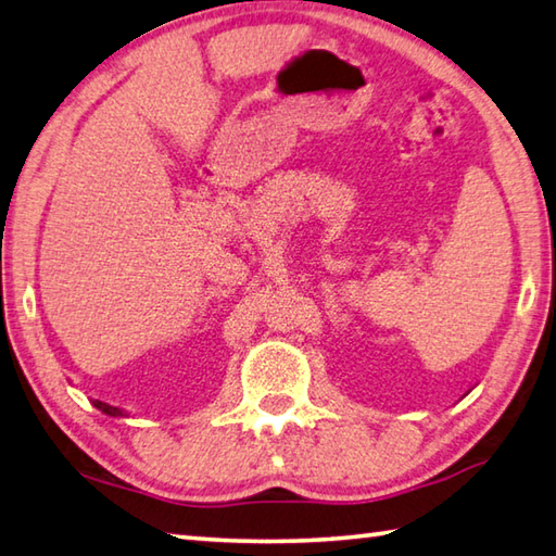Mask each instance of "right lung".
I'll return each mask as SVG.
<instances>
[{"label": "right lung", "instance_id": "obj_1", "mask_svg": "<svg viewBox=\"0 0 556 556\" xmlns=\"http://www.w3.org/2000/svg\"><path fill=\"white\" fill-rule=\"evenodd\" d=\"M93 406L99 408V412H103L106 416H125L118 406H111V404H106V402H99V400H93Z\"/></svg>", "mask_w": 556, "mask_h": 556}]
</instances>
